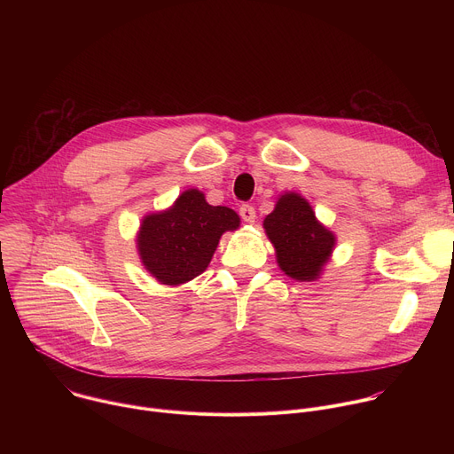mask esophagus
Wrapping results in <instances>:
<instances>
[{
  "label": "esophagus",
  "instance_id": "obj_1",
  "mask_svg": "<svg viewBox=\"0 0 454 454\" xmlns=\"http://www.w3.org/2000/svg\"><path fill=\"white\" fill-rule=\"evenodd\" d=\"M239 214L244 223H254V208L251 205H242L239 208Z\"/></svg>",
  "mask_w": 454,
  "mask_h": 454
}]
</instances>
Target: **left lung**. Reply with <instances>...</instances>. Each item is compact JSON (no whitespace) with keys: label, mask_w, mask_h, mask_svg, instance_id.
Listing matches in <instances>:
<instances>
[{"label":"left lung","mask_w":454,"mask_h":454,"mask_svg":"<svg viewBox=\"0 0 454 454\" xmlns=\"http://www.w3.org/2000/svg\"><path fill=\"white\" fill-rule=\"evenodd\" d=\"M264 228L277 249L278 266L294 280L319 277L334 247V235L321 226L309 203L298 193H286L264 219Z\"/></svg>","instance_id":"left-lung-1"}]
</instances>
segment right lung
I'll return each instance as SVG.
<instances>
[{"label": "right lung", "instance_id": "1", "mask_svg": "<svg viewBox=\"0 0 454 454\" xmlns=\"http://www.w3.org/2000/svg\"><path fill=\"white\" fill-rule=\"evenodd\" d=\"M239 223L231 208L212 207L200 190H186L170 210L144 219L138 233L142 262L158 282L184 284L208 268L221 235L237 230Z\"/></svg>", "mask_w": 454, "mask_h": 454}]
</instances>
